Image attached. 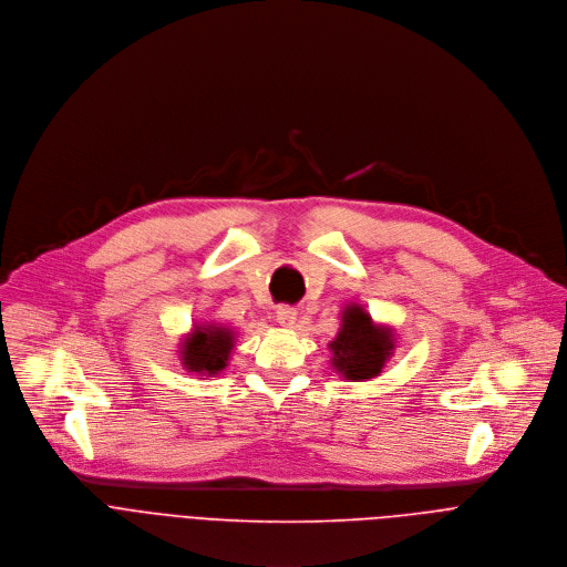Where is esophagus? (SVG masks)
I'll use <instances>...</instances> for the list:
<instances>
[{"mask_svg":"<svg viewBox=\"0 0 567 567\" xmlns=\"http://www.w3.org/2000/svg\"><path fill=\"white\" fill-rule=\"evenodd\" d=\"M275 317H277V321H279V326H284V328H292L295 326V319H297V310L292 308V306H277V312H275Z\"/></svg>","mask_w":567,"mask_h":567,"instance_id":"34e87169","label":"esophagus"}]
</instances>
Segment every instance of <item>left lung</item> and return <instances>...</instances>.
Returning a JSON list of instances; mask_svg holds the SVG:
<instances>
[{
    "label": "left lung",
    "mask_w": 567,
    "mask_h": 567,
    "mask_svg": "<svg viewBox=\"0 0 567 567\" xmlns=\"http://www.w3.org/2000/svg\"><path fill=\"white\" fill-rule=\"evenodd\" d=\"M332 367L347 380H371L380 375L393 351V334L389 328L375 326L367 310L349 306L342 317L334 342H330Z\"/></svg>",
    "instance_id": "1"
}]
</instances>
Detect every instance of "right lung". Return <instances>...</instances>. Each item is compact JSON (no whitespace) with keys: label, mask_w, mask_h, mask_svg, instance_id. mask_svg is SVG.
<instances>
[{"label":"right lung","mask_w":567,"mask_h":567,"mask_svg":"<svg viewBox=\"0 0 567 567\" xmlns=\"http://www.w3.org/2000/svg\"><path fill=\"white\" fill-rule=\"evenodd\" d=\"M233 347V334L228 328H196L183 342V364L194 373L214 375L228 367Z\"/></svg>","instance_id":"obj_1"}]
</instances>
